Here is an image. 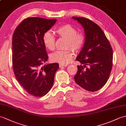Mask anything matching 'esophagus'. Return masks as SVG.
<instances>
[{
	"instance_id": "1",
	"label": "esophagus",
	"mask_w": 126,
	"mask_h": 126,
	"mask_svg": "<svg viewBox=\"0 0 126 126\" xmlns=\"http://www.w3.org/2000/svg\"><path fill=\"white\" fill-rule=\"evenodd\" d=\"M59 66H60V68H62V67H66V66H67L68 65H66V64H60Z\"/></svg>"
}]
</instances>
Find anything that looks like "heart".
I'll list each match as a JSON object with an SVG mask.
<instances>
[{
	"instance_id": "b5f03b06",
	"label": "heart",
	"mask_w": 126,
	"mask_h": 126,
	"mask_svg": "<svg viewBox=\"0 0 126 126\" xmlns=\"http://www.w3.org/2000/svg\"><path fill=\"white\" fill-rule=\"evenodd\" d=\"M55 33L58 36L66 39L65 50H58L52 54L51 60L61 64L69 63L73 59V54L71 51L78 52L83 48L85 42L84 34L77 32V30L70 24H64L60 26L55 30ZM43 43L45 46L50 50L55 48L56 39L53 34L50 32H46L43 36Z\"/></svg>"
}]
</instances>
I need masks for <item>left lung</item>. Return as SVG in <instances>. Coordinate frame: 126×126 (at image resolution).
Here are the masks:
<instances>
[{"mask_svg": "<svg viewBox=\"0 0 126 126\" xmlns=\"http://www.w3.org/2000/svg\"><path fill=\"white\" fill-rule=\"evenodd\" d=\"M83 26L85 42L76 60L81 64L74 77L76 83L91 92L100 90L109 79L113 65V49L104 32L89 19L73 16Z\"/></svg>", "mask_w": 126, "mask_h": 126, "instance_id": "obj_1", "label": "left lung"}]
</instances>
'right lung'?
Returning a JSON list of instances; mask_svg holds the SVG:
<instances>
[{"label": "right lung", "instance_id": "1", "mask_svg": "<svg viewBox=\"0 0 126 126\" xmlns=\"http://www.w3.org/2000/svg\"><path fill=\"white\" fill-rule=\"evenodd\" d=\"M56 19L27 17L17 26L12 37V64L17 80L34 96L47 94L53 85L58 63L42 64L48 56L43 36Z\"/></svg>", "mask_w": 126, "mask_h": 126}]
</instances>
